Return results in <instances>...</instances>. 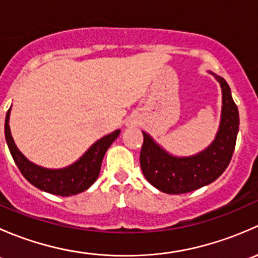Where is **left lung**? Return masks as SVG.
<instances>
[{"label":"left lung","instance_id":"obj_1","mask_svg":"<svg viewBox=\"0 0 258 258\" xmlns=\"http://www.w3.org/2000/svg\"><path fill=\"white\" fill-rule=\"evenodd\" d=\"M212 74V72H210ZM222 88V113L220 128L206 150L188 157H176L144 134L140 163L146 179L168 195L187 194L210 184L227 168L235 151L240 126L238 110L228 83L212 74Z\"/></svg>","mask_w":258,"mask_h":258}]
</instances>
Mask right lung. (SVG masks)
I'll list each match as a JSON object with an SVG mask.
<instances>
[{
    "label": "right lung",
    "mask_w": 258,
    "mask_h": 258,
    "mask_svg": "<svg viewBox=\"0 0 258 258\" xmlns=\"http://www.w3.org/2000/svg\"><path fill=\"white\" fill-rule=\"evenodd\" d=\"M10 111L11 108L7 111L6 121H5V136L18 170L21 171L23 177L33 186L57 196H72L90 188L100 175L101 165L106 151L121 132L119 130H116L112 134L98 140L86 151L85 155L79 161L72 163L69 167L49 170L32 163L18 151L10 131Z\"/></svg>",
    "instance_id": "1"
}]
</instances>
